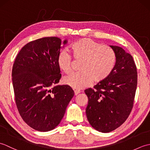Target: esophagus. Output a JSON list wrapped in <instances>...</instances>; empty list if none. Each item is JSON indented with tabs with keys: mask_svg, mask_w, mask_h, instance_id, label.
Here are the masks:
<instances>
[{
	"mask_svg": "<svg viewBox=\"0 0 150 150\" xmlns=\"http://www.w3.org/2000/svg\"><path fill=\"white\" fill-rule=\"evenodd\" d=\"M74 93H75V95H77L79 93H81V91L79 90H75Z\"/></svg>",
	"mask_w": 150,
	"mask_h": 150,
	"instance_id": "34e87169",
	"label": "esophagus"
}]
</instances>
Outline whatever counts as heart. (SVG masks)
Returning <instances> with one entry per match:
<instances>
[{"instance_id":"1","label":"heart","mask_w":150,"mask_h":150,"mask_svg":"<svg viewBox=\"0 0 150 150\" xmlns=\"http://www.w3.org/2000/svg\"><path fill=\"white\" fill-rule=\"evenodd\" d=\"M73 56L76 60H82L79 66L81 71L71 73L64 79V82L76 90L90 86L93 81H104L113 71L116 64V55L110 46L102 45L90 39H79L71 46ZM57 64L65 73L72 70L73 60L66 50L57 56Z\"/></svg>"}]
</instances>
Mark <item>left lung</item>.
Listing matches in <instances>:
<instances>
[{
  "label": "left lung",
  "mask_w": 150,
  "mask_h": 150,
  "mask_svg": "<svg viewBox=\"0 0 150 150\" xmlns=\"http://www.w3.org/2000/svg\"><path fill=\"white\" fill-rule=\"evenodd\" d=\"M116 55L113 71L106 80L84 92L88 98L87 119L97 131L108 133L125 122L131 113L137 85L132 56L122 47L110 46Z\"/></svg>",
  "instance_id": "obj_1"
}]
</instances>
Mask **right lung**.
I'll use <instances>...</instances> for the list:
<instances>
[{
    "label": "right lung",
    "mask_w": 150,
    "mask_h": 150,
    "mask_svg": "<svg viewBox=\"0 0 150 150\" xmlns=\"http://www.w3.org/2000/svg\"><path fill=\"white\" fill-rule=\"evenodd\" d=\"M67 43L64 40L63 44ZM62 41L44 37L26 44L16 57L12 82L16 105L22 119L39 132L59 125L74 91L68 85H57L61 74L57 56Z\"/></svg>",
    "instance_id": "obj_1"
}]
</instances>
